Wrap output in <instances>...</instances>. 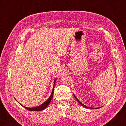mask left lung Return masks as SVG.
Wrapping results in <instances>:
<instances>
[{"mask_svg": "<svg viewBox=\"0 0 126 126\" xmlns=\"http://www.w3.org/2000/svg\"><path fill=\"white\" fill-rule=\"evenodd\" d=\"M74 97H75V98H76V99L77 100V101H78V102L79 103V104H80V105H82V106H83V107H85V108H90V107H87V106H86L85 105H83V104H82V103H81L80 102V101H79V100H78L77 99V98H76V97H75V95H74Z\"/></svg>", "mask_w": 126, "mask_h": 126, "instance_id": "8db88e82", "label": "left lung"}]
</instances>
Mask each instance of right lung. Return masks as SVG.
I'll return each mask as SVG.
<instances>
[{
    "instance_id": "obj_1",
    "label": "right lung",
    "mask_w": 126,
    "mask_h": 126,
    "mask_svg": "<svg viewBox=\"0 0 126 126\" xmlns=\"http://www.w3.org/2000/svg\"><path fill=\"white\" fill-rule=\"evenodd\" d=\"M55 81H56V80H55ZM54 88H53L52 89V93H51V96H50V97H49L48 100L47 101H46L44 104H41V105L38 106V107H34V108H27V107H25L23 106L25 108H26V109H27L28 110H29V111H41V110H43L44 109H45L48 106V105L49 104V103L50 102L52 98L53 97V94H54Z\"/></svg>"
}]
</instances>
